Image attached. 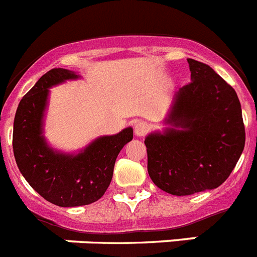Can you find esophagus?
Segmentation results:
<instances>
[{
  "label": "esophagus",
  "mask_w": 257,
  "mask_h": 257,
  "mask_svg": "<svg viewBox=\"0 0 257 257\" xmlns=\"http://www.w3.org/2000/svg\"><path fill=\"white\" fill-rule=\"evenodd\" d=\"M147 129H149V126H147L146 122L137 121L135 124V135L137 136V137H144L147 133Z\"/></svg>",
  "instance_id": "esophagus-1"
}]
</instances>
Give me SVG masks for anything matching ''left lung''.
I'll use <instances>...</instances> for the list:
<instances>
[{"label":"left lung","instance_id":"left-lung-1","mask_svg":"<svg viewBox=\"0 0 257 257\" xmlns=\"http://www.w3.org/2000/svg\"><path fill=\"white\" fill-rule=\"evenodd\" d=\"M191 82L176 91L163 132L145 138L147 171L172 195L212 190L225 182L244 149L235 90L211 67L187 59Z\"/></svg>","mask_w":257,"mask_h":257}]
</instances>
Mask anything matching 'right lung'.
Here are the masks:
<instances>
[{
  "instance_id": "add662e5",
  "label": "right lung",
  "mask_w": 257,
  "mask_h": 257,
  "mask_svg": "<svg viewBox=\"0 0 257 257\" xmlns=\"http://www.w3.org/2000/svg\"><path fill=\"white\" fill-rule=\"evenodd\" d=\"M80 77L64 68L46 72L22 98L14 119L13 149L18 168L44 199L59 207L97 202L110 186L116 158L133 138V129L128 126L117 135L95 138L77 153H63L48 144L44 117L49 89Z\"/></svg>"
}]
</instances>
